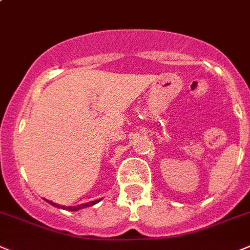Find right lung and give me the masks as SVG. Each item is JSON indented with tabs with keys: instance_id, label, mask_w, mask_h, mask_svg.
<instances>
[{
	"instance_id": "right-lung-1",
	"label": "right lung",
	"mask_w": 250,
	"mask_h": 250,
	"mask_svg": "<svg viewBox=\"0 0 250 250\" xmlns=\"http://www.w3.org/2000/svg\"><path fill=\"white\" fill-rule=\"evenodd\" d=\"M48 201V200H46ZM100 200H95V201H91V202H87V204H83V205H79V206H74V207H66V206H60V205L58 204H54V202H51V201H48L49 204L53 205L54 207H58V208H62V209H69V211H78V209L80 208H85V207H90L92 206V205L97 204Z\"/></svg>"
}]
</instances>
